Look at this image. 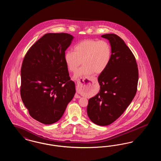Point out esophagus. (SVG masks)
<instances>
[{
	"mask_svg": "<svg viewBox=\"0 0 161 161\" xmlns=\"http://www.w3.org/2000/svg\"><path fill=\"white\" fill-rule=\"evenodd\" d=\"M86 78H84V79H82V80H81V81H84V80H86ZM87 80H90V79H89V78H87ZM81 81H80V80H78V81H77V84H78V85H79V84H81ZM75 98H80V96H79L78 95L76 94V95H75Z\"/></svg>",
	"mask_w": 161,
	"mask_h": 161,
	"instance_id": "34e87169",
	"label": "esophagus"
}]
</instances>
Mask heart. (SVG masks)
<instances>
[{
  "mask_svg": "<svg viewBox=\"0 0 161 161\" xmlns=\"http://www.w3.org/2000/svg\"><path fill=\"white\" fill-rule=\"evenodd\" d=\"M112 58V47L105 40H84L74 47V52L68 51L64 54V60L68 68L75 73L82 63L75 77L87 76L94 72L100 74L108 66Z\"/></svg>",
  "mask_w": 161,
  "mask_h": 161,
  "instance_id": "1",
  "label": "heart"
}]
</instances>
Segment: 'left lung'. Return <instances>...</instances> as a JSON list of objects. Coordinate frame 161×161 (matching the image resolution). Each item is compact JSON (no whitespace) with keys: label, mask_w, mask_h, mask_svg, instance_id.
I'll list each match as a JSON object with an SVG mask.
<instances>
[{"label":"left lung","mask_w":161,"mask_h":161,"mask_svg":"<svg viewBox=\"0 0 161 161\" xmlns=\"http://www.w3.org/2000/svg\"><path fill=\"white\" fill-rule=\"evenodd\" d=\"M109 40L112 58L98 80L100 92L88 101L87 113L92 122L108 125L123 114L134 98L138 86L135 57L123 39L114 34L101 36Z\"/></svg>","instance_id":"obj_1"}]
</instances>
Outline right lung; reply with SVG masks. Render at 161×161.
Instances as JSON below:
<instances>
[{"instance_id":"1","label":"right lung","mask_w":161,"mask_h":161,"mask_svg":"<svg viewBox=\"0 0 161 161\" xmlns=\"http://www.w3.org/2000/svg\"><path fill=\"white\" fill-rule=\"evenodd\" d=\"M73 36L47 33L25 55L21 68L20 95L32 118L45 124L58 121L75 93L64 60Z\"/></svg>"}]
</instances>
